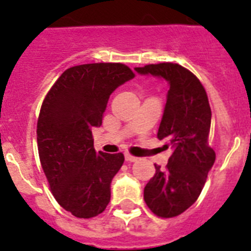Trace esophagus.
I'll use <instances>...</instances> for the list:
<instances>
[{
    "mask_svg": "<svg viewBox=\"0 0 251 251\" xmlns=\"http://www.w3.org/2000/svg\"><path fill=\"white\" fill-rule=\"evenodd\" d=\"M125 159L127 161H137L138 160V157L133 156V155H131V153H129V152L125 153Z\"/></svg>",
    "mask_w": 251,
    "mask_h": 251,
    "instance_id": "1",
    "label": "esophagus"
}]
</instances>
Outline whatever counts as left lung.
I'll list each match as a JSON object with an SVG mask.
<instances>
[{
	"mask_svg": "<svg viewBox=\"0 0 251 251\" xmlns=\"http://www.w3.org/2000/svg\"><path fill=\"white\" fill-rule=\"evenodd\" d=\"M139 74L163 76L169 82L167 104L157 138L173 150L165 171L155 164V175L145 187V202L159 218H175L201 195L216 155L208 143L211 108L197 76L178 64L160 62L135 68Z\"/></svg>",
	"mask_w": 251,
	"mask_h": 251,
	"instance_id": "8db88e82",
	"label": "left lung"
}]
</instances>
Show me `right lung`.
I'll use <instances>...</instances> for the list:
<instances>
[{
    "label": "right lung",
    "instance_id": "right-lung-1",
    "mask_svg": "<svg viewBox=\"0 0 251 251\" xmlns=\"http://www.w3.org/2000/svg\"><path fill=\"white\" fill-rule=\"evenodd\" d=\"M134 76L124 64L78 65L43 100L36 129L41 168L53 197L75 218H95L109 203L110 182L125 157L96 152L92 127L101 125L110 94Z\"/></svg>",
    "mask_w": 251,
    "mask_h": 251
}]
</instances>
